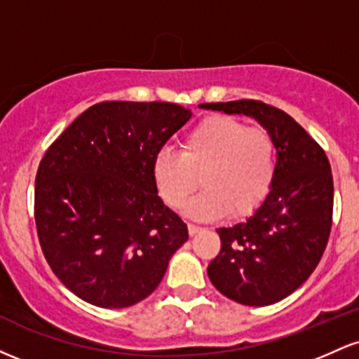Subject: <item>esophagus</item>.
<instances>
[{
  "label": "esophagus",
  "mask_w": 359,
  "mask_h": 359,
  "mask_svg": "<svg viewBox=\"0 0 359 359\" xmlns=\"http://www.w3.org/2000/svg\"><path fill=\"white\" fill-rule=\"evenodd\" d=\"M187 228H189V234H191V236H196L197 233L203 231V228H201V226H196V224H189Z\"/></svg>",
  "instance_id": "34e87169"
}]
</instances>
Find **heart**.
Segmentation results:
<instances>
[{
    "mask_svg": "<svg viewBox=\"0 0 359 359\" xmlns=\"http://www.w3.org/2000/svg\"><path fill=\"white\" fill-rule=\"evenodd\" d=\"M277 174V150L269 131L233 116L205 118L189 131L180 151L162 148L154 158V180L163 203L182 208L197 185L203 191L185 212L201 221L253 214Z\"/></svg>",
    "mask_w": 359,
    "mask_h": 359,
    "instance_id": "b5f03b06",
    "label": "heart"
}]
</instances>
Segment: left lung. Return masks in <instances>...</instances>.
Wrapping results in <instances>:
<instances>
[{"instance_id": "left-lung-1", "label": "left lung", "mask_w": 359, "mask_h": 359, "mask_svg": "<svg viewBox=\"0 0 359 359\" xmlns=\"http://www.w3.org/2000/svg\"><path fill=\"white\" fill-rule=\"evenodd\" d=\"M201 108L255 118L273 138V187L253 216L217 229L221 251L208 266L209 280L222 295L243 306H270L297 290L320 262L332 224L331 165L285 111L255 100Z\"/></svg>"}]
</instances>
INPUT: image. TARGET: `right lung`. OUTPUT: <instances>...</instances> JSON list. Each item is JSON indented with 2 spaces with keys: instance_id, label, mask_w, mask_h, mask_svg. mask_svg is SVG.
<instances>
[{
  "instance_id": "right-lung-1",
  "label": "right lung",
  "mask_w": 359,
  "mask_h": 359,
  "mask_svg": "<svg viewBox=\"0 0 359 359\" xmlns=\"http://www.w3.org/2000/svg\"><path fill=\"white\" fill-rule=\"evenodd\" d=\"M192 116L172 102L90 106L45 151L35 222L45 259L77 297L104 309L147 299L187 241L163 204L154 158Z\"/></svg>"
}]
</instances>
